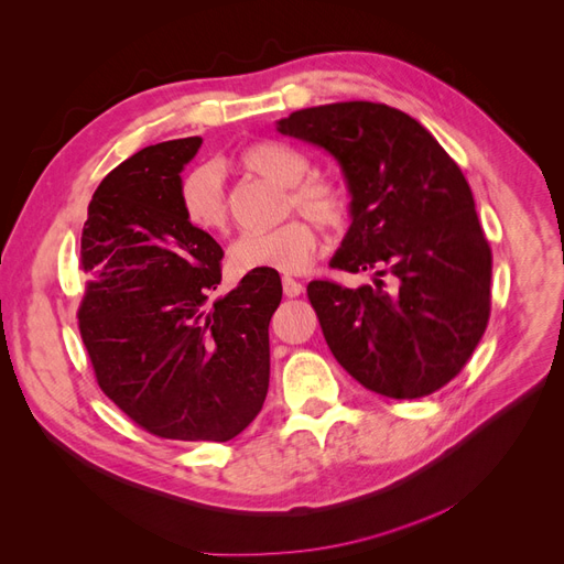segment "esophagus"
Instances as JSON below:
<instances>
[{
	"mask_svg": "<svg viewBox=\"0 0 564 564\" xmlns=\"http://www.w3.org/2000/svg\"><path fill=\"white\" fill-rule=\"evenodd\" d=\"M283 292H285V296H299L304 292V283L292 279V276H283Z\"/></svg>",
	"mask_w": 564,
	"mask_h": 564,
	"instance_id": "obj_1",
	"label": "esophagus"
}]
</instances>
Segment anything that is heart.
<instances>
[{
    "label": "heart",
    "mask_w": 564,
    "mask_h": 564,
    "mask_svg": "<svg viewBox=\"0 0 564 564\" xmlns=\"http://www.w3.org/2000/svg\"><path fill=\"white\" fill-rule=\"evenodd\" d=\"M240 170L285 187L283 215L304 213L324 231H340L349 221L351 202L345 187L330 178H306L308 163L274 142L247 147L238 156ZM178 206L187 227L204 236L229 231V202L215 167L199 165L178 183ZM317 234L306 219H288L265 234H247L231 249L236 272L274 270L299 274L311 268L317 253Z\"/></svg>",
    "instance_id": "obj_1"
}]
</instances>
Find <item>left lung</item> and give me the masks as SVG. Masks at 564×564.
I'll return each instance as SVG.
<instances>
[{
  "label": "left lung",
  "mask_w": 564,
  "mask_h": 564,
  "mask_svg": "<svg viewBox=\"0 0 564 564\" xmlns=\"http://www.w3.org/2000/svg\"><path fill=\"white\" fill-rule=\"evenodd\" d=\"M276 129L340 163L351 227L330 268L373 272L371 285L354 290L308 283L335 360L390 399L444 388L490 319L492 251L465 174L417 120L386 104L294 110Z\"/></svg>",
  "instance_id": "8db88e82"
}]
</instances>
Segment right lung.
Returning <instances> with one entry per match:
<instances>
[{
  "label": "right lung",
  "instance_id": "add662e5",
  "mask_svg": "<svg viewBox=\"0 0 564 564\" xmlns=\"http://www.w3.org/2000/svg\"><path fill=\"white\" fill-rule=\"evenodd\" d=\"M199 147V135L144 147L99 183L77 317L101 392L129 420L165 440L227 442L265 403L283 288L279 272L258 270L208 299L224 251L178 206L181 170Z\"/></svg>",
  "mask_w": 564,
  "mask_h": 564
}]
</instances>
